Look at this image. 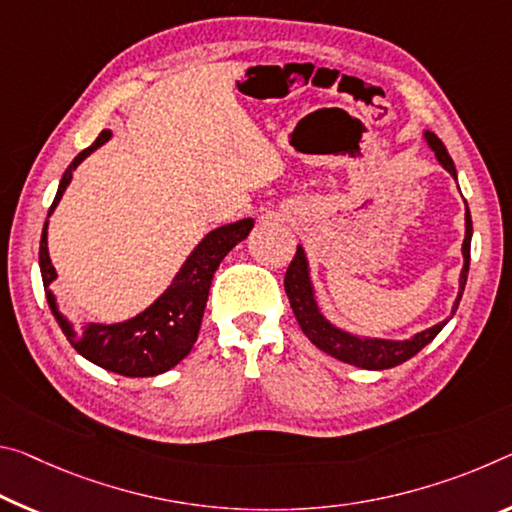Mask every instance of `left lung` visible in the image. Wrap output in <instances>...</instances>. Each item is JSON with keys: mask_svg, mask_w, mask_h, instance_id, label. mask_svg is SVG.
<instances>
[{"mask_svg": "<svg viewBox=\"0 0 512 512\" xmlns=\"http://www.w3.org/2000/svg\"><path fill=\"white\" fill-rule=\"evenodd\" d=\"M426 141L431 145V150L435 152V157L440 164L449 170V173L456 177V166L446 152L444 143L437 139L433 132H426ZM469 246H472V214H465V241H462V257H465V266L460 271V291L456 298V305H453V314H456L462 291H465L467 285V273H469ZM285 291L289 296V305L296 314L298 326L303 328L307 339L321 348L323 353L332 355V358L342 360L346 364H355V367L362 369H371V371H380V369H392L396 364H401L405 360H410L412 355H417L421 348L426 344H431L437 337L446 321L437 323V326L428 328L424 332H417L412 339H405V342H389V339H367V337H355L348 335V332L339 330L332 326V323L326 321V316L319 312V305L314 300V289L310 282V273H307V259L303 248H296V255L291 259V264L287 266L285 273Z\"/></svg>", "mask_w": 512, "mask_h": 512, "instance_id": "obj_1", "label": "left lung"}]
</instances>
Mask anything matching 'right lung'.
Returning <instances> with one entry per match:
<instances>
[{
    "label": "right lung",
    "instance_id": "add662e5",
    "mask_svg": "<svg viewBox=\"0 0 512 512\" xmlns=\"http://www.w3.org/2000/svg\"><path fill=\"white\" fill-rule=\"evenodd\" d=\"M111 129L97 136L91 148L81 150L72 164L66 168L61 177L59 191L50 207V214L59 205L63 191L68 189L72 180V170L95 148H100L104 141H109ZM47 214V216H50ZM253 230V218H243V221L230 223L209 232L205 239L198 243L186 259L180 273L175 275L173 285L161 294L148 310L141 312L134 319L125 323H113V326H102V323H86V326L75 328L72 323L59 312L56 298L52 294V285L56 280V271L52 266L50 253H47V221L43 227V237H40V275H43V287L47 294V303L59 323L63 335L68 342L75 346L79 355L91 360L97 367L120 373L129 378H145L157 376L173 369L177 362H182L191 353L196 344L202 314H205L209 287H212L214 273L223 257L237 246L239 241L248 237Z\"/></svg>",
    "mask_w": 512,
    "mask_h": 512
}]
</instances>
